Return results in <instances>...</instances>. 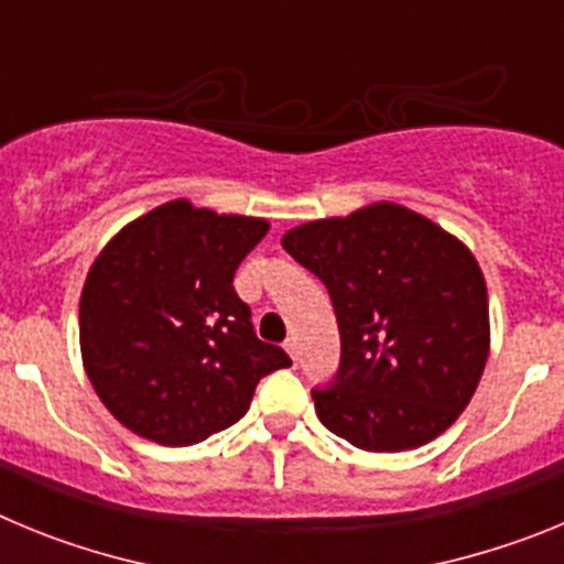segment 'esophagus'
Here are the masks:
<instances>
[{"label": "esophagus", "mask_w": 564, "mask_h": 564, "mask_svg": "<svg viewBox=\"0 0 564 564\" xmlns=\"http://www.w3.org/2000/svg\"><path fill=\"white\" fill-rule=\"evenodd\" d=\"M285 350H288V356L293 358V361H299V341H296V338H288Z\"/></svg>", "instance_id": "obj_1"}]
</instances>
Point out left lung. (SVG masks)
<instances>
[{
	"label": "left lung",
	"mask_w": 564,
	"mask_h": 564,
	"mask_svg": "<svg viewBox=\"0 0 564 564\" xmlns=\"http://www.w3.org/2000/svg\"><path fill=\"white\" fill-rule=\"evenodd\" d=\"M282 248L325 282L341 364L318 421L364 452H406L457 421L486 370L488 293L475 253L423 214L372 203L296 226Z\"/></svg>",
	"instance_id": "1"
}]
</instances>
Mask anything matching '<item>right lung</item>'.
Masks as SVG:
<instances>
[{
	"mask_svg": "<svg viewBox=\"0 0 564 564\" xmlns=\"http://www.w3.org/2000/svg\"><path fill=\"white\" fill-rule=\"evenodd\" d=\"M268 220L172 200L123 226L87 273L78 311L93 390L134 435L192 446L246 415L259 378L291 367L259 341L234 273Z\"/></svg>",
	"mask_w": 564,
	"mask_h": 564,
	"instance_id": "obj_1",
	"label": "right lung"
}]
</instances>
